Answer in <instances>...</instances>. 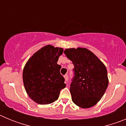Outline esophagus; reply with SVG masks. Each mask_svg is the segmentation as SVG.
<instances>
[{"label": "esophagus", "mask_w": 126, "mask_h": 126, "mask_svg": "<svg viewBox=\"0 0 126 126\" xmlns=\"http://www.w3.org/2000/svg\"><path fill=\"white\" fill-rule=\"evenodd\" d=\"M64 78H65V81H67V80H68V75L67 74H65V75L64 76Z\"/></svg>", "instance_id": "1"}]
</instances>
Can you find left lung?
<instances>
[{
	"mask_svg": "<svg viewBox=\"0 0 126 126\" xmlns=\"http://www.w3.org/2000/svg\"><path fill=\"white\" fill-rule=\"evenodd\" d=\"M64 52L74 65L70 86L72 100L83 109L94 106L100 100L109 84L106 67L85 48H66Z\"/></svg>",
	"mask_w": 126,
	"mask_h": 126,
	"instance_id": "left-lung-1",
	"label": "left lung"
}]
</instances>
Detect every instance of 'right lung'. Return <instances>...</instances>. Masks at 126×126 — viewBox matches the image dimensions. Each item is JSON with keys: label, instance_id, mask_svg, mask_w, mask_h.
<instances>
[{"label": "right lung", "instance_id": "right-lung-1", "mask_svg": "<svg viewBox=\"0 0 126 126\" xmlns=\"http://www.w3.org/2000/svg\"><path fill=\"white\" fill-rule=\"evenodd\" d=\"M63 53L62 48L48 45L32 55L26 62L23 72L26 92L34 102L47 105L57 100L60 92L66 86L65 79L57 64Z\"/></svg>", "mask_w": 126, "mask_h": 126}]
</instances>
